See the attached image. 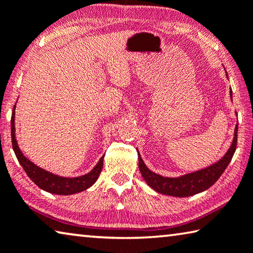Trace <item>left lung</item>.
<instances>
[{"mask_svg":"<svg viewBox=\"0 0 253 253\" xmlns=\"http://www.w3.org/2000/svg\"><path fill=\"white\" fill-rule=\"evenodd\" d=\"M236 143H238V125L235 126L233 142H232L231 147L228 148L227 153L217 163L206 168V169L182 175L179 178H166L147 169L145 163L143 162L142 158L138 154L139 171H141L143 178L148 183V186L160 194L174 196V197H188V196L196 195L198 192L208 189L217 181L233 158L236 150Z\"/></svg>","mask_w":253,"mask_h":253,"instance_id":"1","label":"left lung"}]
</instances>
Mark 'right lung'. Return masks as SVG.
Segmentation results:
<instances>
[{"label":"right lung","mask_w":253,"mask_h":253,"mask_svg":"<svg viewBox=\"0 0 253 253\" xmlns=\"http://www.w3.org/2000/svg\"><path fill=\"white\" fill-rule=\"evenodd\" d=\"M14 108L13 112H12L11 117V139H12V147L17 156L19 163L21 164L23 170L26 171L33 181L37 184L39 188L46 190L51 194H57V195H72L76 194V192L83 191L91 187L97 179L99 178L101 170L103 168V156L100 159L99 163L94 167V169L87 174H84L82 177L78 178H64L58 177V175L50 173L46 170H42V168H39L34 164L31 161H29L26 156H23L22 152L20 151V148L15 141V134H14Z\"/></svg>","instance_id":"obj_1"}]
</instances>
